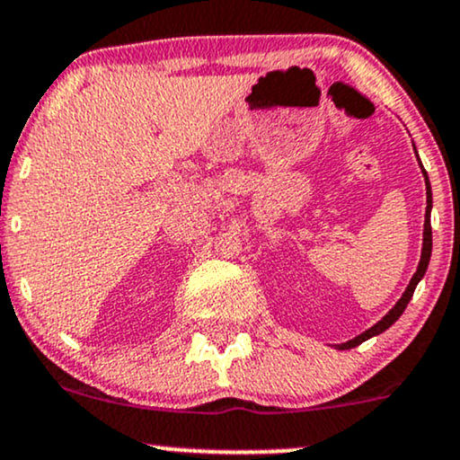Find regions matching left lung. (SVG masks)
I'll return each instance as SVG.
<instances>
[{"label":"left lung","mask_w":460,"mask_h":460,"mask_svg":"<svg viewBox=\"0 0 460 460\" xmlns=\"http://www.w3.org/2000/svg\"><path fill=\"white\" fill-rule=\"evenodd\" d=\"M422 173L426 177V214H424V240H422V257H420V263H418V270L416 274H413V279L409 280V287L405 289V293H402L401 300L396 302V306L392 308V311L385 314L384 319L377 321V323L373 325V328L364 332V334L356 336V339L349 341V342H342V345H339V349H351V347H358L362 345L364 341L373 339V336L381 334V332H385L390 328L394 321L401 317L402 311L407 308L409 300H411L413 291H416V287L420 280H422V276L426 274V268H429V261H430V251H433V231H430V208H433V192H430V184H429V175H426V171L422 169Z\"/></svg>","instance_id":"8db88e82"}]
</instances>
